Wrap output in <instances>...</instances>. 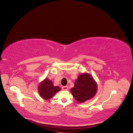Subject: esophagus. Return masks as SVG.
I'll return each instance as SVG.
<instances>
[{"mask_svg": "<svg viewBox=\"0 0 133 133\" xmlns=\"http://www.w3.org/2000/svg\"><path fill=\"white\" fill-rule=\"evenodd\" d=\"M62 90H67L68 89V87L67 86H62Z\"/></svg>", "mask_w": 133, "mask_h": 133, "instance_id": "obj_1", "label": "esophagus"}]
</instances>
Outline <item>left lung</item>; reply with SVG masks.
Masks as SVG:
<instances>
[{"label": "left lung", "instance_id": "1", "mask_svg": "<svg viewBox=\"0 0 133 133\" xmlns=\"http://www.w3.org/2000/svg\"><path fill=\"white\" fill-rule=\"evenodd\" d=\"M97 89L96 82L88 73L81 74L75 82L71 92L74 98L82 103L93 98Z\"/></svg>", "mask_w": 133, "mask_h": 133}]
</instances>
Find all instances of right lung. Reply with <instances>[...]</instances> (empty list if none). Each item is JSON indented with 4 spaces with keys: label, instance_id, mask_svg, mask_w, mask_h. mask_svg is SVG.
I'll return each mask as SVG.
<instances>
[{
    "label": "right lung",
    "instance_id": "1",
    "mask_svg": "<svg viewBox=\"0 0 133 133\" xmlns=\"http://www.w3.org/2000/svg\"><path fill=\"white\" fill-rule=\"evenodd\" d=\"M59 90L60 88L58 86H54L53 82L48 79L41 82L38 86L39 94L41 97L46 100L52 98Z\"/></svg>",
    "mask_w": 133,
    "mask_h": 133
}]
</instances>
